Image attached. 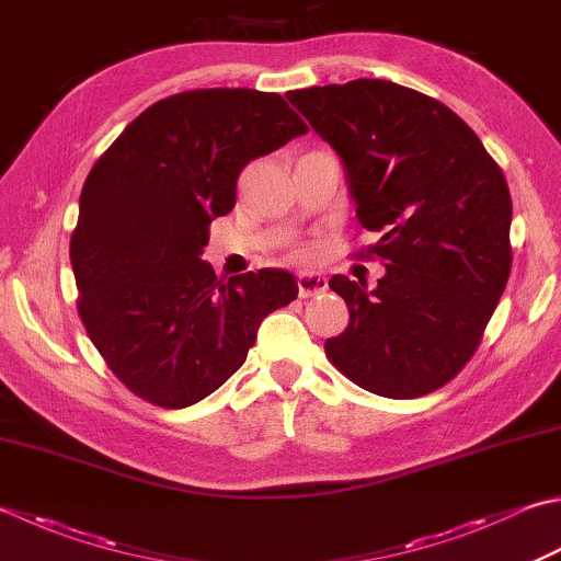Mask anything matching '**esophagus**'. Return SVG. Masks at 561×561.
Segmentation results:
<instances>
[{
    "mask_svg": "<svg viewBox=\"0 0 561 561\" xmlns=\"http://www.w3.org/2000/svg\"><path fill=\"white\" fill-rule=\"evenodd\" d=\"M296 284H299V296H301V299H309V296H316V294L325 291L328 279L323 277V274L301 272L299 277H296Z\"/></svg>",
    "mask_w": 561,
    "mask_h": 561,
    "instance_id": "34e87169",
    "label": "esophagus"
}]
</instances>
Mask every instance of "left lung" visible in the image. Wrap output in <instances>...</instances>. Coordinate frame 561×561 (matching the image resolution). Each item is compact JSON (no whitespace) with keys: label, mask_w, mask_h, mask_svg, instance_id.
I'll list each match as a JSON object with an SVG mask.
<instances>
[{"label":"left lung","mask_w":561,"mask_h":561,"mask_svg":"<svg viewBox=\"0 0 561 561\" xmlns=\"http://www.w3.org/2000/svg\"><path fill=\"white\" fill-rule=\"evenodd\" d=\"M345 170L359 224L381 238L375 289L333 274L350 323L325 355L362 389L415 399L462 369L511 274L506 178L437 99L387 80L287 94Z\"/></svg>","instance_id":"8db88e82"}]
</instances>
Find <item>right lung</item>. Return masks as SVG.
<instances>
[{"label":"right lung","instance_id":"add662e5","mask_svg":"<svg viewBox=\"0 0 561 561\" xmlns=\"http://www.w3.org/2000/svg\"><path fill=\"white\" fill-rule=\"evenodd\" d=\"M309 130L274 92L194 90L148 106L96 160L70 240L77 311L126 387L162 409L214 393L260 323L299 294L287 270L218 279L204 245L238 174Z\"/></svg>","mask_w":561,"mask_h":561}]
</instances>
